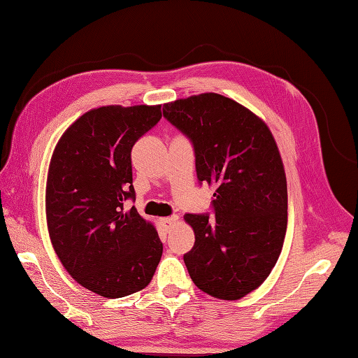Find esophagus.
Masks as SVG:
<instances>
[{
    "label": "esophagus",
    "mask_w": 358,
    "mask_h": 358,
    "mask_svg": "<svg viewBox=\"0 0 358 358\" xmlns=\"http://www.w3.org/2000/svg\"><path fill=\"white\" fill-rule=\"evenodd\" d=\"M178 221V217L177 215H172V217H168V218H163L162 222L164 224V226H172V224H176Z\"/></svg>",
    "instance_id": "1"
}]
</instances>
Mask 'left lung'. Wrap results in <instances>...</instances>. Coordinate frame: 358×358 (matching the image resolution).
<instances>
[{
  "label": "left lung",
  "mask_w": 358,
  "mask_h": 358,
  "mask_svg": "<svg viewBox=\"0 0 358 358\" xmlns=\"http://www.w3.org/2000/svg\"><path fill=\"white\" fill-rule=\"evenodd\" d=\"M163 115L192 140L196 177L215 187V218L185 215L195 234L185 255L190 279L238 301L268 278L284 245L287 177L276 140L261 117L217 93L164 103Z\"/></svg>",
  "instance_id": "left-lung-1"
}]
</instances>
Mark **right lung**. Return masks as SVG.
I'll list each match as a JSON object with an SVG mask.
<instances>
[{"label": "right lung", "mask_w": 358, "mask_h": 358, "mask_svg": "<svg viewBox=\"0 0 358 358\" xmlns=\"http://www.w3.org/2000/svg\"><path fill=\"white\" fill-rule=\"evenodd\" d=\"M162 119V105H106L65 129L50 160L45 215L50 241L70 276L106 299L151 282L163 253L152 222L136 207L131 149Z\"/></svg>", "instance_id": "1"}]
</instances>
